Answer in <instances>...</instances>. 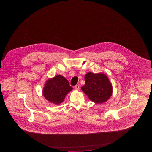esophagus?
<instances>
[{
    "instance_id": "34e87169",
    "label": "esophagus",
    "mask_w": 152,
    "mask_h": 152,
    "mask_svg": "<svg viewBox=\"0 0 152 152\" xmlns=\"http://www.w3.org/2000/svg\"><path fill=\"white\" fill-rule=\"evenodd\" d=\"M79 88H80V87H79V85H77L76 86H75V90H79Z\"/></svg>"
}]
</instances>
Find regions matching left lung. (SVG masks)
Returning a JSON list of instances; mask_svg holds the SVG:
<instances>
[{
	"label": "left lung",
	"instance_id": "1",
	"mask_svg": "<svg viewBox=\"0 0 152 152\" xmlns=\"http://www.w3.org/2000/svg\"><path fill=\"white\" fill-rule=\"evenodd\" d=\"M85 84L81 89L94 103L106 102L112 96V84L104 73L88 72L85 76Z\"/></svg>",
	"mask_w": 152,
	"mask_h": 152
}]
</instances>
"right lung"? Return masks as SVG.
I'll use <instances>...</instances> for the list:
<instances>
[{"label": "right lung", "mask_w": 152, "mask_h": 152, "mask_svg": "<svg viewBox=\"0 0 152 152\" xmlns=\"http://www.w3.org/2000/svg\"><path fill=\"white\" fill-rule=\"evenodd\" d=\"M72 90L73 87L70 86L68 81L61 75H58L45 81L43 95L49 102L58 105Z\"/></svg>", "instance_id": "1"}]
</instances>
